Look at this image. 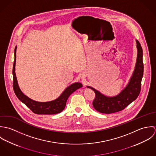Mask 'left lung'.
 <instances>
[{"label":"left lung","instance_id":"1","mask_svg":"<svg viewBox=\"0 0 156 156\" xmlns=\"http://www.w3.org/2000/svg\"><path fill=\"white\" fill-rule=\"evenodd\" d=\"M136 41L137 54L133 73L128 84L118 95L109 97L91 87L87 86V88L93 90L95 94L92 105L97 111L106 114L121 111L137 98L140 91L144 64L142 47L137 40Z\"/></svg>","mask_w":156,"mask_h":156}]
</instances>
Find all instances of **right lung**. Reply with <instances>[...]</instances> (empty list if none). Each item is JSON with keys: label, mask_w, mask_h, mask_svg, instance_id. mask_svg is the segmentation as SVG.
<instances>
[{"label": "right lung", "mask_w": 156, "mask_h": 156, "mask_svg": "<svg viewBox=\"0 0 156 156\" xmlns=\"http://www.w3.org/2000/svg\"><path fill=\"white\" fill-rule=\"evenodd\" d=\"M17 45L14 50V61L12 69L13 74V88L17 98L23 103L27 108L36 114L52 115L59 113L62 111L66 106L67 99L69 95L77 89L82 87V84L80 82H75L67 87L62 93L56 99L46 102H40L35 101L24 95L19 88L16 77V50Z\"/></svg>", "instance_id": "right-lung-1"}]
</instances>
